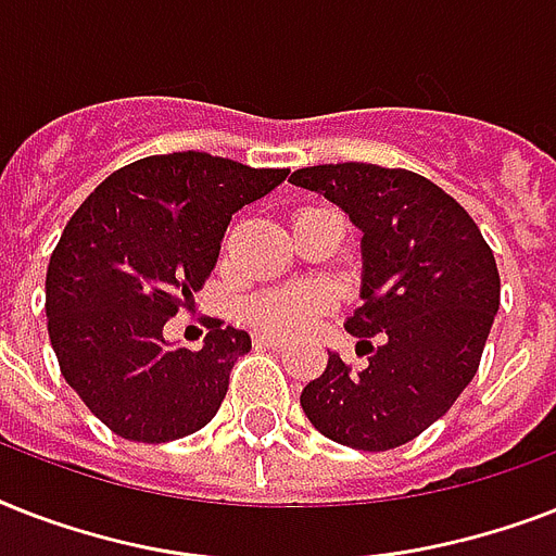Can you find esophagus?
Instances as JSON below:
<instances>
[{"label": "esophagus", "instance_id": "esophagus-1", "mask_svg": "<svg viewBox=\"0 0 556 556\" xmlns=\"http://www.w3.org/2000/svg\"><path fill=\"white\" fill-rule=\"evenodd\" d=\"M256 346L282 349V346H286V340H282V338H277V334H260V338H256Z\"/></svg>", "mask_w": 556, "mask_h": 556}]
</instances>
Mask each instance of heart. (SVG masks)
<instances>
[{
  "label": "heart",
  "instance_id": "1",
  "mask_svg": "<svg viewBox=\"0 0 556 556\" xmlns=\"http://www.w3.org/2000/svg\"><path fill=\"white\" fill-rule=\"evenodd\" d=\"M326 305H329L326 294H317V291H270L253 300L251 317L260 329L294 334L305 329L314 314Z\"/></svg>",
  "mask_w": 556,
  "mask_h": 556
}]
</instances>
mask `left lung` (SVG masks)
<instances>
[{
  "mask_svg": "<svg viewBox=\"0 0 556 556\" xmlns=\"http://www.w3.org/2000/svg\"><path fill=\"white\" fill-rule=\"evenodd\" d=\"M291 185L320 192L361 230V308L343 326L369 355L352 371L329 352L300 406L338 444L401 447L447 415L479 369L500 312L493 251L453 195L406 169L320 164Z\"/></svg>",
  "mask_w": 556,
  "mask_h": 556,
  "instance_id": "obj_1",
  "label": "left lung"
}]
</instances>
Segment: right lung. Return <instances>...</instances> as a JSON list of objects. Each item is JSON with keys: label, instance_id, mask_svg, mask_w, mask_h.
<instances>
[{"label": "right lung", "instance_id": "1", "mask_svg": "<svg viewBox=\"0 0 556 556\" xmlns=\"http://www.w3.org/2000/svg\"><path fill=\"white\" fill-rule=\"evenodd\" d=\"M286 178L207 152L150 155L68 218L46 274L48 338L65 383L115 435L176 441L218 413L251 334L210 323L190 352L164 326L216 268L230 216Z\"/></svg>", "mask_w": 556, "mask_h": 556}]
</instances>
